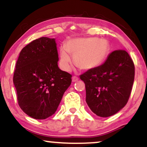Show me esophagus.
I'll list each match as a JSON object with an SVG mask.
<instances>
[{"label": "esophagus", "mask_w": 147, "mask_h": 147, "mask_svg": "<svg viewBox=\"0 0 147 147\" xmlns=\"http://www.w3.org/2000/svg\"><path fill=\"white\" fill-rule=\"evenodd\" d=\"M78 80H79V78H78L77 77H76V76H73L72 78V82H76V81H77Z\"/></svg>", "instance_id": "34e87169"}]
</instances>
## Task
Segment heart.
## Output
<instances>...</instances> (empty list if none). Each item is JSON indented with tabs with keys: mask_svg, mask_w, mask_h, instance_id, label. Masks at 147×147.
Segmentation results:
<instances>
[{
	"mask_svg": "<svg viewBox=\"0 0 147 147\" xmlns=\"http://www.w3.org/2000/svg\"><path fill=\"white\" fill-rule=\"evenodd\" d=\"M110 45L104 38H76L66 42L60 49V65L62 70L68 71L74 63L84 70L94 69L105 62L109 53Z\"/></svg>",
	"mask_w": 147,
	"mask_h": 147,
	"instance_id": "1",
	"label": "heart"
}]
</instances>
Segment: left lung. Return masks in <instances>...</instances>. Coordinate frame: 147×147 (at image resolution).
<instances>
[{"instance_id":"1","label":"left lung","mask_w":147,"mask_h":147,"mask_svg":"<svg viewBox=\"0 0 147 147\" xmlns=\"http://www.w3.org/2000/svg\"><path fill=\"white\" fill-rule=\"evenodd\" d=\"M132 59L125 50H115L101 66L80 75L85 85L86 102L102 117L116 114L127 104L134 80Z\"/></svg>"}]
</instances>
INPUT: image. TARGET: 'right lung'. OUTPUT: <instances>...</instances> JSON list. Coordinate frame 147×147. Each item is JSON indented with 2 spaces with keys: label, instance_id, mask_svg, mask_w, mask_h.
Here are the masks:
<instances>
[{
  "label": "right lung",
  "instance_id": "1",
  "mask_svg": "<svg viewBox=\"0 0 147 147\" xmlns=\"http://www.w3.org/2000/svg\"><path fill=\"white\" fill-rule=\"evenodd\" d=\"M54 38L40 37L20 52L13 74L20 107L36 119H45L56 111L71 84L72 75L58 67Z\"/></svg>",
  "mask_w": 147,
  "mask_h": 147
}]
</instances>
